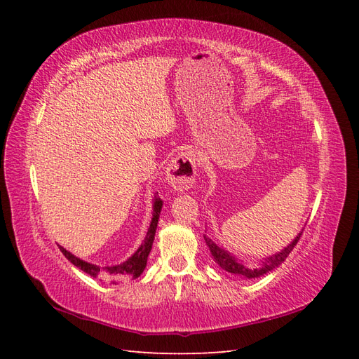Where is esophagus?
I'll return each instance as SVG.
<instances>
[{
  "mask_svg": "<svg viewBox=\"0 0 359 359\" xmlns=\"http://www.w3.org/2000/svg\"><path fill=\"white\" fill-rule=\"evenodd\" d=\"M198 173V163L191 153H182L172 160L166 170V180L175 190H189L193 187Z\"/></svg>",
  "mask_w": 359,
  "mask_h": 359,
  "instance_id": "esophagus-1",
  "label": "esophagus"
}]
</instances>
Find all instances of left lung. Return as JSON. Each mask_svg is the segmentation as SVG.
Returning a JSON list of instances; mask_svg holds the SVG:
<instances>
[{"label": "left lung", "mask_w": 359, "mask_h": 359, "mask_svg": "<svg viewBox=\"0 0 359 359\" xmlns=\"http://www.w3.org/2000/svg\"><path fill=\"white\" fill-rule=\"evenodd\" d=\"M301 235H302V232L295 238V240H293L292 244L285 247V250H281L280 253L271 256V257H266L260 266H244L240 262V260H236L231 253H227L224 248L217 245L212 240H210L208 236H203V238H205L206 245H208L210 250H211V255L214 256V260L224 271H227V273H232V274L243 276L245 278H256V277H260V276L269 273V271L276 269L281 262H285V259L289 256V253L292 252L293 247H295L297 243L299 241Z\"/></svg>", "instance_id": "1"}]
</instances>
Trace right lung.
I'll return each instance as SVG.
<instances>
[{
	"label": "right lung",
	"mask_w": 359,
	"mask_h": 359,
	"mask_svg": "<svg viewBox=\"0 0 359 359\" xmlns=\"http://www.w3.org/2000/svg\"><path fill=\"white\" fill-rule=\"evenodd\" d=\"M161 205H163V202L158 198V193H157L154 196L153 220H151V224H149V229L147 232L145 240L137 248V252L132 257L127 259L126 262H123V264L115 265V266H102L100 268L97 265L88 264V262H83V260H81L76 256H73L72 253H69L66 248L60 247V250L74 266H78L79 269L83 271V273H86L94 278H103L106 281H109V283H112V285L124 283V281H127V280H135L144 273V269L147 266V259H148V255L151 252V248H153V243H154V235H156V229H157Z\"/></svg>",
	"instance_id": "1"
}]
</instances>
